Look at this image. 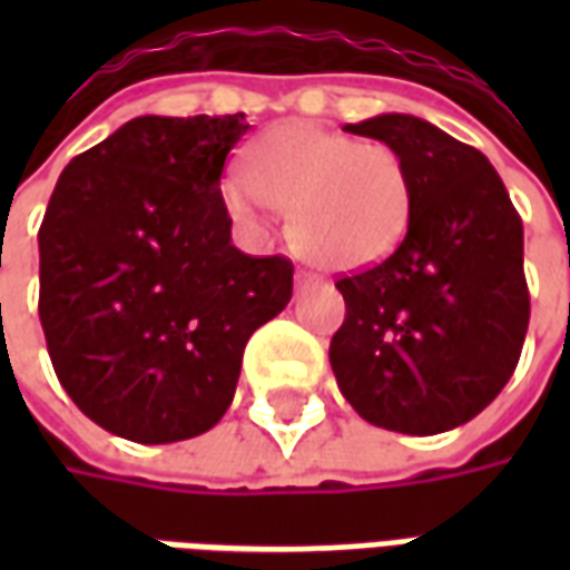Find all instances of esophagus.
<instances>
[{
    "label": "esophagus",
    "mask_w": 570,
    "mask_h": 570,
    "mask_svg": "<svg viewBox=\"0 0 570 570\" xmlns=\"http://www.w3.org/2000/svg\"><path fill=\"white\" fill-rule=\"evenodd\" d=\"M321 284V277L311 272H296V289L302 293V289H308V286H317Z\"/></svg>",
    "instance_id": "34e87169"
}]
</instances>
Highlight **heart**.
I'll list each match as a JSON object with an SVG mask.
<instances>
[{"instance_id":"obj_1","label":"heart","mask_w":570,"mask_h":570,"mask_svg":"<svg viewBox=\"0 0 570 570\" xmlns=\"http://www.w3.org/2000/svg\"><path fill=\"white\" fill-rule=\"evenodd\" d=\"M223 198L249 232H265L272 207L289 210L298 247L333 268H366L406 237L415 183L387 142L286 121L249 146L244 176L225 183Z\"/></svg>"}]
</instances>
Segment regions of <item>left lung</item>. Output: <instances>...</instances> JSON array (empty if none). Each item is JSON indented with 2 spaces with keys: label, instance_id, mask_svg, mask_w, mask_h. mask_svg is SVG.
Masks as SVG:
<instances>
[{
  "label": "left lung",
  "instance_id": "8db88e82",
  "mask_svg": "<svg viewBox=\"0 0 570 570\" xmlns=\"http://www.w3.org/2000/svg\"><path fill=\"white\" fill-rule=\"evenodd\" d=\"M347 134L394 146L415 183L400 247L338 281V391L375 428L433 436L476 419L528 333L522 219L489 158L424 118L384 112Z\"/></svg>",
  "mask_w": 570,
  "mask_h": 570
}]
</instances>
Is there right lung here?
<instances>
[{"label":"right lung","mask_w":570,"mask_h":570,"mask_svg":"<svg viewBox=\"0 0 570 570\" xmlns=\"http://www.w3.org/2000/svg\"><path fill=\"white\" fill-rule=\"evenodd\" d=\"M237 116H140L67 164L39 228V321L69 400L125 440H191L232 406L293 262L232 244Z\"/></svg>","instance_id":"right-lung-1"}]
</instances>
